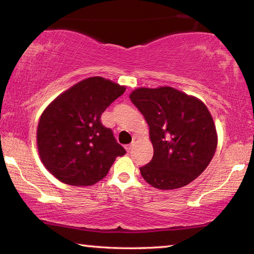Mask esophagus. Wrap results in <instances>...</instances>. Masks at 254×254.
<instances>
[{"mask_svg":"<svg viewBox=\"0 0 254 254\" xmlns=\"http://www.w3.org/2000/svg\"><path fill=\"white\" fill-rule=\"evenodd\" d=\"M132 148H133V144H130V145H127V147H126V150H127V152H130V151H131V150H132Z\"/></svg>","mask_w":254,"mask_h":254,"instance_id":"1","label":"esophagus"}]
</instances>
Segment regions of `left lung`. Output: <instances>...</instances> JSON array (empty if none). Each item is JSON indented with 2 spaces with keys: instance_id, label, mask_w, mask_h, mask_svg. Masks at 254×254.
Returning a JSON list of instances; mask_svg holds the SVG:
<instances>
[{
  "instance_id": "1",
  "label": "left lung",
  "mask_w": 254,
  "mask_h": 254,
  "mask_svg": "<svg viewBox=\"0 0 254 254\" xmlns=\"http://www.w3.org/2000/svg\"><path fill=\"white\" fill-rule=\"evenodd\" d=\"M130 100L149 126L153 157L143 179L161 190L184 187L206 169L217 147L212 114L199 98L169 86L139 87Z\"/></svg>"
}]
</instances>
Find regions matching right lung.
I'll list each match as a JSON object with an SVG mask.
<instances>
[{"mask_svg": "<svg viewBox=\"0 0 254 254\" xmlns=\"http://www.w3.org/2000/svg\"><path fill=\"white\" fill-rule=\"evenodd\" d=\"M126 89L103 77H89L46 107L37 127V148L51 175L71 186H92L126 154L111 128L101 123L103 112Z\"/></svg>", "mask_w": 254, "mask_h": 254, "instance_id": "1", "label": "right lung"}]
</instances>
